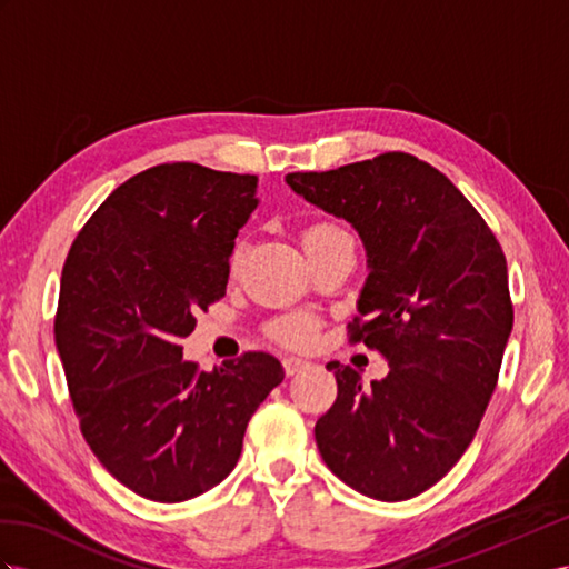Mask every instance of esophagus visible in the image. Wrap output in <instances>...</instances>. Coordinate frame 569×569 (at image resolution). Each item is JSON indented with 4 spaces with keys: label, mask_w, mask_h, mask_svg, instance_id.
<instances>
[{
    "label": "esophagus",
    "mask_w": 569,
    "mask_h": 569,
    "mask_svg": "<svg viewBox=\"0 0 569 569\" xmlns=\"http://www.w3.org/2000/svg\"><path fill=\"white\" fill-rule=\"evenodd\" d=\"M305 368H308V360H302V358H283V370H286L288 377H293L296 372H300Z\"/></svg>",
    "instance_id": "obj_1"
}]
</instances>
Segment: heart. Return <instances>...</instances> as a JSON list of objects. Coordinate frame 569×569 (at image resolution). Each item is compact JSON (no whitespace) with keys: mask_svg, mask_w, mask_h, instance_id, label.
<instances>
[{"mask_svg":"<svg viewBox=\"0 0 569 569\" xmlns=\"http://www.w3.org/2000/svg\"><path fill=\"white\" fill-rule=\"evenodd\" d=\"M333 230H339V228H333L329 223L312 226V228L305 230L302 242L305 240H312L317 236H327V232H333ZM273 337L279 339L281 343L290 346V348H305V346H310L315 341V337H317V322H315L310 315L286 317V319H281V322H276Z\"/></svg>","mask_w":569,"mask_h":569,"instance_id":"obj_1","label":"heart"}]
</instances>
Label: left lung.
Masks as SVG:
<instances>
[{
    "mask_svg": "<svg viewBox=\"0 0 569 569\" xmlns=\"http://www.w3.org/2000/svg\"><path fill=\"white\" fill-rule=\"evenodd\" d=\"M286 182L360 236L367 322L356 317L351 341L389 362L370 387L329 362L339 395L315 426L319 455L368 498H416L461 459L498 385L515 322L502 247L469 199L409 153L288 172Z\"/></svg>",
    "mask_w": 569,
    "mask_h": 569,
    "instance_id": "8db88e82",
    "label": "left lung"
}]
</instances>
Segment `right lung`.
<instances>
[{"instance_id": "1", "label": "right lung", "mask_w": 569, "mask_h": 569, "mask_svg": "<svg viewBox=\"0 0 569 569\" xmlns=\"http://www.w3.org/2000/svg\"><path fill=\"white\" fill-rule=\"evenodd\" d=\"M257 174L166 163L100 203L62 269L54 343L86 442L124 488L184 502L236 469L281 362L244 353L199 372L180 341L226 296Z\"/></svg>"}]
</instances>
